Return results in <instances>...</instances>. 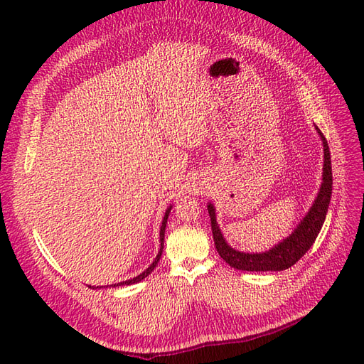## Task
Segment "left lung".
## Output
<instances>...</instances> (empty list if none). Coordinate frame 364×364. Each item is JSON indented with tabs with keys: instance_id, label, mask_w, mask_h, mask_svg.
Wrapping results in <instances>:
<instances>
[{
	"instance_id": "1",
	"label": "left lung",
	"mask_w": 364,
	"mask_h": 364,
	"mask_svg": "<svg viewBox=\"0 0 364 364\" xmlns=\"http://www.w3.org/2000/svg\"><path fill=\"white\" fill-rule=\"evenodd\" d=\"M317 134L321 135L323 142V174H322V185L313 206L310 211L302 218V222L294 229V232L282 240L279 245L272 247L267 252L261 253H245L230 247L226 240L222 235V230L217 226L215 220V209L213 203H208V213L211 217V229L214 237V245L222 257L230 267L238 270L247 272H279L291 267L293 264L299 261L305 252L310 249L317 238L318 232L323 226L325 217L328 213L329 200H331L333 193V170H331V155H329V147L326 138L316 126Z\"/></svg>"
}]
</instances>
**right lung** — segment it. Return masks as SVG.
Returning <instances> with one entry per match:
<instances>
[{
	"label": "right lung",
	"instance_id": "1",
	"mask_svg": "<svg viewBox=\"0 0 364 364\" xmlns=\"http://www.w3.org/2000/svg\"><path fill=\"white\" fill-rule=\"evenodd\" d=\"M170 211H171V206L170 208H167V211H165V215H164V220H162V226H161V230H159V238H161V249H159V252H158V255H156V258H155V261H153L150 266L142 272L141 274H138V277H135V278H132V279H129V281H123V282H118V284H112L111 287H119V285H130V284H136V282H139V281H142L146 277H149V274L151 273V270L156 267V264L159 262V258H161V255H162V249H164V235H165V225H167V218H168V214H170Z\"/></svg>",
	"mask_w": 364,
	"mask_h": 364
}]
</instances>
